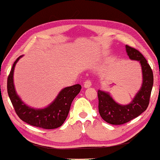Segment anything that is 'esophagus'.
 <instances>
[{
    "label": "esophagus",
    "mask_w": 160,
    "mask_h": 160,
    "mask_svg": "<svg viewBox=\"0 0 160 160\" xmlns=\"http://www.w3.org/2000/svg\"><path fill=\"white\" fill-rule=\"evenodd\" d=\"M83 86H84L85 88H89L91 86V82L90 80H86L85 81L84 83H83Z\"/></svg>",
    "instance_id": "esophagus-1"
}]
</instances>
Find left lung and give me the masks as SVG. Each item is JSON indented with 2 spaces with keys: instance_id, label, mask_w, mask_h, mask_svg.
Segmentation results:
<instances>
[{
  "instance_id": "1",
  "label": "left lung",
  "mask_w": 160,
  "mask_h": 160,
  "mask_svg": "<svg viewBox=\"0 0 160 160\" xmlns=\"http://www.w3.org/2000/svg\"><path fill=\"white\" fill-rule=\"evenodd\" d=\"M126 51L131 60L138 61L141 64L142 83L132 101L127 105L117 103L108 92L98 91L100 115L106 122L113 125L125 124L146 110L153 86V73L144 56L138 50L127 45Z\"/></svg>"
}]
</instances>
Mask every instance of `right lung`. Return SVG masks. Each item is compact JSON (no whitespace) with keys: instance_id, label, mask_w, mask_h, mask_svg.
<instances>
[{"instance_id":"1","label":"right lung","mask_w":160,"mask_h":160,"mask_svg":"<svg viewBox=\"0 0 160 160\" xmlns=\"http://www.w3.org/2000/svg\"><path fill=\"white\" fill-rule=\"evenodd\" d=\"M23 55L19 56L14 62L8 78V93L17 114L22 121L32 126L46 129H53L61 127L67 119L74 98L82 89L80 84L64 88L55 99L44 108H33L22 101L15 91L14 85V71L17 62Z\"/></svg>"}]
</instances>
